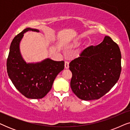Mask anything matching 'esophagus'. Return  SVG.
Listing matches in <instances>:
<instances>
[{
  "mask_svg": "<svg viewBox=\"0 0 130 130\" xmlns=\"http://www.w3.org/2000/svg\"><path fill=\"white\" fill-rule=\"evenodd\" d=\"M64 67L65 69H69V63L68 61H65V64H64Z\"/></svg>",
  "mask_w": 130,
  "mask_h": 130,
  "instance_id": "obj_1",
  "label": "esophagus"
}]
</instances>
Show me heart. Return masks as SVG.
Here are the masks:
<instances>
[{
    "mask_svg": "<svg viewBox=\"0 0 130 130\" xmlns=\"http://www.w3.org/2000/svg\"><path fill=\"white\" fill-rule=\"evenodd\" d=\"M80 44V41H74L73 43L71 44V46L72 47H77V46L79 45Z\"/></svg>",
    "mask_w": 130,
    "mask_h": 130,
    "instance_id": "obj_1",
    "label": "heart"
}]
</instances>
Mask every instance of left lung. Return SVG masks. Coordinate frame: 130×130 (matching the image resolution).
<instances>
[{
	"mask_svg": "<svg viewBox=\"0 0 130 130\" xmlns=\"http://www.w3.org/2000/svg\"><path fill=\"white\" fill-rule=\"evenodd\" d=\"M121 60L118 45L109 37L105 36L101 43L86 48L69 64L72 91L84 101L99 99L118 82Z\"/></svg>",
	"mask_w": 130,
	"mask_h": 130,
	"instance_id": "obj_1",
	"label": "left lung"
}]
</instances>
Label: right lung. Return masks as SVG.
Instances as JSON below:
<instances>
[{
	"label": "right lung",
	"mask_w": 130,
	"mask_h": 130,
	"mask_svg": "<svg viewBox=\"0 0 130 130\" xmlns=\"http://www.w3.org/2000/svg\"><path fill=\"white\" fill-rule=\"evenodd\" d=\"M39 32L37 29L27 28L18 34L10 44L7 60V72L15 88L30 99H41L51 89L56 76L64 68V61L47 58L36 63H26L20 51L24 34Z\"/></svg>",
	"instance_id": "obj_1"
}]
</instances>
